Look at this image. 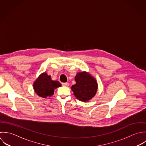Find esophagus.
I'll use <instances>...</instances> for the list:
<instances>
[{
  "label": "esophagus",
  "instance_id": "34e87169",
  "mask_svg": "<svg viewBox=\"0 0 146 146\" xmlns=\"http://www.w3.org/2000/svg\"><path fill=\"white\" fill-rule=\"evenodd\" d=\"M62 85L64 86L68 87V86H69V84L68 82H64V83H62Z\"/></svg>",
  "mask_w": 146,
  "mask_h": 146
}]
</instances>
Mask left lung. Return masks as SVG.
<instances>
[{"mask_svg": "<svg viewBox=\"0 0 146 146\" xmlns=\"http://www.w3.org/2000/svg\"><path fill=\"white\" fill-rule=\"evenodd\" d=\"M76 84L72 90L77 99L82 102H87L96 94L98 84L96 80L87 72H79L75 77Z\"/></svg>", "mask_w": 146, "mask_h": 146, "instance_id": "obj_1", "label": "left lung"}]
</instances>
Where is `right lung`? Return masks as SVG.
<instances>
[{
    "label": "right lung",
    "mask_w": 146,
    "mask_h": 146,
    "mask_svg": "<svg viewBox=\"0 0 146 146\" xmlns=\"http://www.w3.org/2000/svg\"><path fill=\"white\" fill-rule=\"evenodd\" d=\"M61 84L57 81H52L51 76L46 73L41 74L33 85L35 92L38 95L44 98L51 96L54 94V89L60 87Z\"/></svg>",
    "instance_id": "obj_1"
}]
</instances>
